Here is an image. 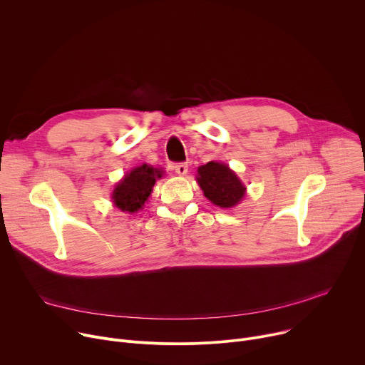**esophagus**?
I'll return each mask as SVG.
<instances>
[{
	"label": "esophagus",
	"mask_w": 365,
	"mask_h": 365,
	"mask_svg": "<svg viewBox=\"0 0 365 365\" xmlns=\"http://www.w3.org/2000/svg\"><path fill=\"white\" fill-rule=\"evenodd\" d=\"M173 170H175L178 175L183 176V175L187 173V165H186V163H175V165H173Z\"/></svg>",
	"instance_id": "obj_1"
}]
</instances>
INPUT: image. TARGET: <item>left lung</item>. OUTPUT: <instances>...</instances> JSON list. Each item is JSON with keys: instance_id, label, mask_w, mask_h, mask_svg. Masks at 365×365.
Listing matches in <instances>:
<instances>
[{"instance_id": "left-lung-1", "label": "left lung", "mask_w": 365, "mask_h": 365, "mask_svg": "<svg viewBox=\"0 0 365 365\" xmlns=\"http://www.w3.org/2000/svg\"><path fill=\"white\" fill-rule=\"evenodd\" d=\"M197 183L205 196L221 207L237 205L245 192L235 173L227 165L217 162H210L197 169Z\"/></svg>"}]
</instances>
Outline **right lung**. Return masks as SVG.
Masks as SVG:
<instances>
[{"label":"right lung","mask_w":365,"mask_h":365,"mask_svg":"<svg viewBox=\"0 0 365 365\" xmlns=\"http://www.w3.org/2000/svg\"><path fill=\"white\" fill-rule=\"evenodd\" d=\"M162 178V170L143 165L133 169L114 189L113 199L117 207L125 212H137L150 196L155 179Z\"/></svg>","instance_id":"right-lung-1"}]
</instances>
